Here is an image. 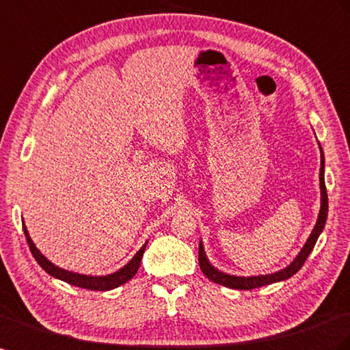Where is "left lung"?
<instances>
[{
    "instance_id": "left-lung-1",
    "label": "left lung",
    "mask_w": 350,
    "mask_h": 350,
    "mask_svg": "<svg viewBox=\"0 0 350 350\" xmlns=\"http://www.w3.org/2000/svg\"><path fill=\"white\" fill-rule=\"evenodd\" d=\"M321 148V146H319ZM319 187H321V209H319V215L317 224L314 226L312 232H310L308 241L305 243L304 249L300 250V253L296 256V259L293 260L290 265L284 269H281L278 272L269 273V275H258V277H235V275H228L222 271H218L216 268H213L209 260H207L206 254H204V249L203 244L200 241L198 244V265H200L202 272L204 275L209 278L211 281L216 282V284H221L225 287L230 288H237V290H252V288H258L262 286L267 284H272V282H278V281H284L287 278H290L291 275L304 267L305 260L308 259L309 253L314 250V245L319 237V234L323 232L324 226H325V221H327V213H328V197H327V188H325V181H324V153L323 148H321V167H319Z\"/></svg>"
}]
</instances>
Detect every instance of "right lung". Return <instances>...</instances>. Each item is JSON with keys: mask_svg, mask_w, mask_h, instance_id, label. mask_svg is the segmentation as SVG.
<instances>
[{"mask_svg": "<svg viewBox=\"0 0 350 350\" xmlns=\"http://www.w3.org/2000/svg\"><path fill=\"white\" fill-rule=\"evenodd\" d=\"M23 231H25V235H26V241L27 244H29V249L33 254L35 260L40 263V267L45 271L49 272L50 275L59 278L64 282H69V284L72 286H77V287H81V288H87V290H100V291H106V290H113L122 284H125L126 281H129L132 277L135 275L138 268H139V263H141V259H143V254H144V250H146V244L141 247L134 258H132L126 265L124 268H120L119 271L113 272V273H109V275H105V277H92V275H82V273H77V272H70V271H66V269H62L59 267H55L54 263H51L49 259H46L44 254L38 250L35 247L33 241L31 240L29 234H27V230L25 226V222H23Z\"/></svg>", "mask_w": 350, "mask_h": 350, "instance_id": "add662e5", "label": "right lung"}]
</instances>
